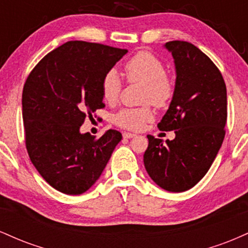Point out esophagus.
Wrapping results in <instances>:
<instances>
[{
    "mask_svg": "<svg viewBox=\"0 0 248 248\" xmlns=\"http://www.w3.org/2000/svg\"><path fill=\"white\" fill-rule=\"evenodd\" d=\"M122 135H124V139H132V138H135V136H136V134H134V133H128V132H124V134H122Z\"/></svg>",
    "mask_w": 248,
    "mask_h": 248,
    "instance_id": "obj_1",
    "label": "esophagus"
}]
</instances>
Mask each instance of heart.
<instances>
[{
    "label": "heart",
    "mask_w": 248,
    "mask_h": 248,
    "mask_svg": "<svg viewBox=\"0 0 248 248\" xmlns=\"http://www.w3.org/2000/svg\"><path fill=\"white\" fill-rule=\"evenodd\" d=\"M124 72L129 82H143L141 107H126L113 116L118 127L129 130H140L154 120L153 105L164 107L171 101L175 84L166 72L163 62L149 51H140L124 64ZM122 81L115 70L106 72L101 80L102 99L108 104H116L120 99Z\"/></svg>",
    "instance_id": "heart-1"
}]
</instances>
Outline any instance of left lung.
<instances>
[{
  "instance_id": "obj_1",
  "label": "left lung",
  "mask_w": 248,
  "mask_h": 248,
  "mask_svg": "<svg viewBox=\"0 0 248 248\" xmlns=\"http://www.w3.org/2000/svg\"><path fill=\"white\" fill-rule=\"evenodd\" d=\"M176 66L171 104L158 129L175 130L163 142L147 135L143 162L148 175L170 192L191 189L205 176L225 138L226 85L220 71L205 53L189 42H168Z\"/></svg>"
}]
</instances>
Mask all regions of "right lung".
<instances>
[{"label": "right lung", "instance_id": "right-lung-1", "mask_svg": "<svg viewBox=\"0 0 248 248\" xmlns=\"http://www.w3.org/2000/svg\"><path fill=\"white\" fill-rule=\"evenodd\" d=\"M127 52L99 43L70 41L42 58L25 80V147L37 171L58 191H87L121 141L115 129L96 139L79 128L105 107L102 78Z\"/></svg>", "mask_w": 248, "mask_h": 248}]
</instances>
